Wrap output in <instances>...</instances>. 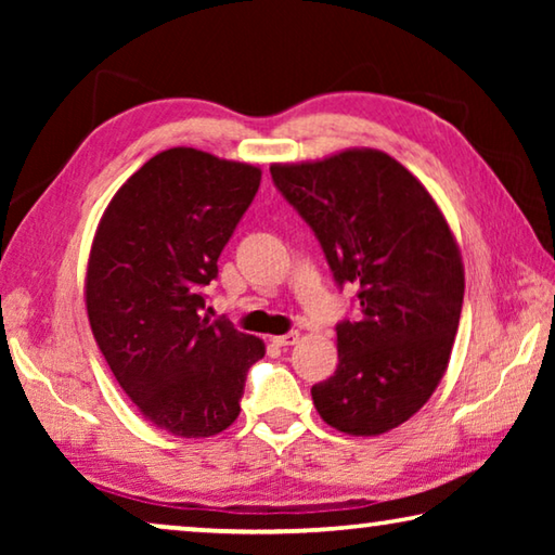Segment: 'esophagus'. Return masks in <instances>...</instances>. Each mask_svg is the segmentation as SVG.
<instances>
[{
	"label": "esophagus",
	"instance_id": "obj_1",
	"mask_svg": "<svg viewBox=\"0 0 555 555\" xmlns=\"http://www.w3.org/2000/svg\"><path fill=\"white\" fill-rule=\"evenodd\" d=\"M296 343H298V333L296 331L274 337V345H279V347H288V345H296Z\"/></svg>",
	"mask_w": 555,
	"mask_h": 555
}]
</instances>
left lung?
Listing matches in <instances>:
<instances>
[{"instance_id":"8db88e82","label":"left lung","mask_w":555,"mask_h":555,"mask_svg":"<svg viewBox=\"0 0 555 555\" xmlns=\"http://www.w3.org/2000/svg\"><path fill=\"white\" fill-rule=\"evenodd\" d=\"M281 195L315 232L360 318L337 325V370L311 389L327 426L382 436L443 379L463 311L465 269L424 183L379 149L271 164Z\"/></svg>"}]
</instances>
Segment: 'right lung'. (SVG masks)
<instances>
[{
	"label": "right lung",
	"instance_id": "1",
	"mask_svg": "<svg viewBox=\"0 0 555 555\" xmlns=\"http://www.w3.org/2000/svg\"><path fill=\"white\" fill-rule=\"evenodd\" d=\"M259 181V166L166 149L127 178L92 240V335L142 416L173 436L230 428L247 372L267 352L259 337L203 315L201 294Z\"/></svg>",
	"mask_w": 555,
	"mask_h": 555
}]
</instances>
